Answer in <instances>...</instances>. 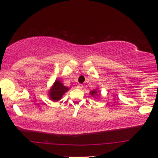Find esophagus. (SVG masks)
<instances>
[{"mask_svg":"<svg viewBox=\"0 0 158 158\" xmlns=\"http://www.w3.org/2000/svg\"><path fill=\"white\" fill-rule=\"evenodd\" d=\"M83 87H84V85H83V84H78L77 85V88L78 89H82Z\"/></svg>","mask_w":158,"mask_h":158,"instance_id":"1","label":"esophagus"}]
</instances>
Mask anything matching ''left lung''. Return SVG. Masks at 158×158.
Segmentation results:
<instances>
[{"instance_id":"8db88e82","label":"left lung","mask_w":158,"mask_h":158,"mask_svg":"<svg viewBox=\"0 0 158 158\" xmlns=\"http://www.w3.org/2000/svg\"><path fill=\"white\" fill-rule=\"evenodd\" d=\"M96 93H97V91H96L95 90H93V91L90 92V94H91L92 95H95Z\"/></svg>"}]
</instances>
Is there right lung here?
Listing matches in <instances>:
<instances>
[{"label": "right lung", "mask_w": 158, "mask_h": 158, "mask_svg": "<svg viewBox=\"0 0 158 158\" xmlns=\"http://www.w3.org/2000/svg\"><path fill=\"white\" fill-rule=\"evenodd\" d=\"M68 89L69 88L63 85V83L57 80L54 82L52 89L49 91L50 98L53 101L60 100L62 96L68 91Z\"/></svg>", "instance_id": "add662e5"}]
</instances>
